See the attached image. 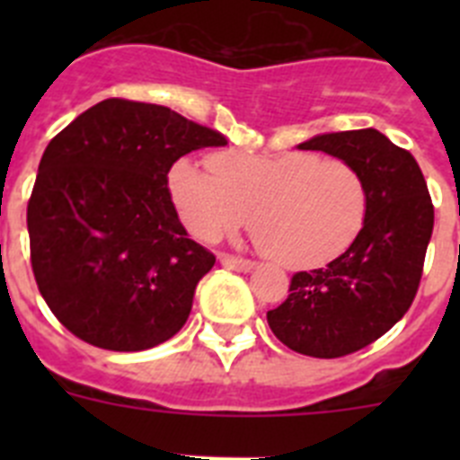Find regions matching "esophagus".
I'll return each instance as SVG.
<instances>
[{
    "label": "esophagus",
    "mask_w": 460,
    "mask_h": 460,
    "mask_svg": "<svg viewBox=\"0 0 460 460\" xmlns=\"http://www.w3.org/2000/svg\"><path fill=\"white\" fill-rule=\"evenodd\" d=\"M221 265L227 267V270H234V271H251L255 267L253 260H246V258H239V255H227L223 253L221 258Z\"/></svg>",
    "instance_id": "esophagus-1"
}]
</instances>
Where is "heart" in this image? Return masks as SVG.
Returning <instances> with one entry per match:
<instances>
[{
  "mask_svg": "<svg viewBox=\"0 0 460 460\" xmlns=\"http://www.w3.org/2000/svg\"><path fill=\"white\" fill-rule=\"evenodd\" d=\"M170 195L195 237L214 242L249 223L255 243L290 267L339 258L361 233L368 189L343 158L306 152H221L209 168L180 158Z\"/></svg>",
  "mask_w": 460,
  "mask_h": 460,
  "instance_id": "1",
  "label": "heart"
}]
</instances>
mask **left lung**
Returning a JSON list of instances; mask_svg holds the SVG:
<instances>
[{
  "mask_svg": "<svg viewBox=\"0 0 460 460\" xmlns=\"http://www.w3.org/2000/svg\"><path fill=\"white\" fill-rule=\"evenodd\" d=\"M299 149L355 165L368 189V211L350 249L323 270L296 271L290 295L267 311L283 345L334 359L387 334L412 306L433 233V202L408 149L376 128L315 136Z\"/></svg>",
  "mask_w": 460,
  "mask_h": 460,
  "instance_id": "8db88e82",
  "label": "left lung"
}]
</instances>
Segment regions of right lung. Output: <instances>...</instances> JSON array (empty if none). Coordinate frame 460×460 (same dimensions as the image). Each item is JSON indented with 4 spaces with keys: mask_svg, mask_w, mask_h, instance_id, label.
I'll use <instances>...</instances> for the list:
<instances>
[{
    "mask_svg": "<svg viewBox=\"0 0 460 460\" xmlns=\"http://www.w3.org/2000/svg\"><path fill=\"white\" fill-rule=\"evenodd\" d=\"M226 137L156 103L105 99L43 152L27 205L31 271L55 318L84 343L147 350L189 318L211 251L180 223L168 172Z\"/></svg>",
    "mask_w": 460,
    "mask_h": 460,
    "instance_id": "add662e5",
    "label": "right lung"
}]
</instances>
